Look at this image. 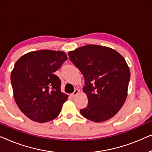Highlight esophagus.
Instances as JSON below:
<instances>
[{"label": "esophagus", "instance_id": "1", "mask_svg": "<svg viewBox=\"0 0 152 152\" xmlns=\"http://www.w3.org/2000/svg\"><path fill=\"white\" fill-rule=\"evenodd\" d=\"M79 92H80V90H79V89H77V88H76V89H75V91H74V92H73V93H72V94H71V95H71V96H72V97H75V96H76V95L78 94V93H79Z\"/></svg>", "mask_w": 152, "mask_h": 152}]
</instances>
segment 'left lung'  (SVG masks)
Returning <instances> with one entry per match:
<instances>
[{"label":"left lung","instance_id":"8db88e82","mask_svg":"<svg viewBox=\"0 0 152 152\" xmlns=\"http://www.w3.org/2000/svg\"><path fill=\"white\" fill-rule=\"evenodd\" d=\"M69 58L84 75L83 91L88 105L82 115L95 122L113 117L127 96L129 68L119 53L109 47L87 45L68 53Z\"/></svg>","mask_w":152,"mask_h":152}]
</instances>
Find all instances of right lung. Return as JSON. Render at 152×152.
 Here are the masks:
<instances>
[{
  "label": "right lung",
  "instance_id": "right-lung-1",
  "mask_svg": "<svg viewBox=\"0 0 152 152\" xmlns=\"http://www.w3.org/2000/svg\"><path fill=\"white\" fill-rule=\"evenodd\" d=\"M68 59L62 51L41 50L17 60L11 72L14 97L19 109L34 122H49L61 112L68 95L54 72Z\"/></svg>",
  "mask_w": 152,
  "mask_h": 152
}]
</instances>
